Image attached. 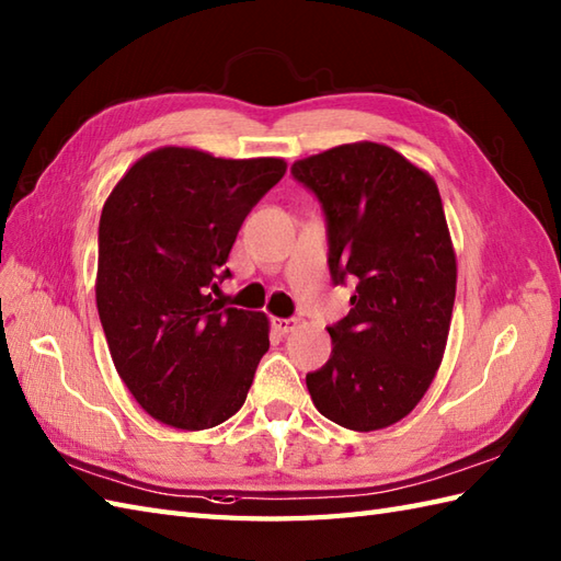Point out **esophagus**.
Instances as JSON below:
<instances>
[{
	"label": "esophagus",
	"instance_id": "obj_1",
	"mask_svg": "<svg viewBox=\"0 0 561 561\" xmlns=\"http://www.w3.org/2000/svg\"><path fill=\"white\" fill-rule=\"evenodd\" d=\"M272 328H275L279 334H289L296 330V320L291 318H272Z\"/></svg>",
	"mask_w": 561,
	"mask_h": 561
}]
</instances>
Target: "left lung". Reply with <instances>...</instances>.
Instances as JSON below:
<instances>
[{
  "mask_svg": "<svg viewBox=\"0 0 561 561\" xmlns=\"http://www.w3.org/2000/svg\"><path fill=\"white\" fill-rule=\"evenodd\" d=\"M294 179L328 217L330 275L356 284L332 328V356L306 385L332 423L370 433L415 409L445 356L454 253L435 179L382 142L358 140L296 160Z\"/></svg>",
  "mask_w": 561,
  "mask_h": 561,
  "instance_id": "left-lung-1",
  "label": "left lung"
}]
</instances>
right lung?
<instances>
[{
    "mask_svg": "<svg viewBox=\"0 0 561 561\" xmlns=\"http://www.w3.org/2000/svg\"><path fill=\"white\" fill-rule=\"evenodd\" d=\"M286 172L282 158L225 160L164 146L142 154L104 201L95 298L128 392L179 430L225 423L270 348L265 312L213 291L245 215Z\"/></svg>",
    "mask_w": 561,
    "mask_h": 561,
    "instance_id": "1",
    "label": "right lung"
}]
</instances>
